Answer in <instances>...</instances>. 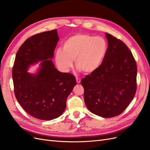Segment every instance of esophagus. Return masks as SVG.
Segmentation results:
<instances>
[{"instance_id":"34e87169","label":"esophagus","mask_w":150,"mask_h":150,"mask_svg":"<svg viewBox=\"0 0 150 150\" xmlns=\"http://www.w3.org/2000/svg\"><path fill=\"white\" fill-rule=\"evenodd\" d=\"M76 83H80L81 82V80H80V79L77 78V77L76 78Z\"/></svg>"}]
</instances>
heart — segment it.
<instances>
[{"label":"heart","mask_w":150,"mask_h":150,"mask_svg":"<svg viewBox=\"0 0 150 150\" xmlns=\"http://www.w3.org/2000/svg\"><path fill=\"white\" fill-rule=\"evenodd\" d=\"M108 49V42L103 37L76 34L65 40L63 50L56 51L55 62L61 71L68 72L74 60L76 68L85 74H90L100 67Z\"/></svg>","instance_id":"heart-1"}]
</instances>
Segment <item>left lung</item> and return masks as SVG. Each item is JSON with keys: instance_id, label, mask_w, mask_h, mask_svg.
Segmentation results:
<instances>
[{"instance_id": "left-lung-1", "label": "left lung", "mask_w": 150, "mask_h": 150, "mask_svg": "<svg viewBox=\"0 0 150 150\" xmlns=\"http://www.w3.org/2000/svg\"><path fill=\"white\" fill-rule=\"evenodd\" d=\"M108 49L98 69L81 80L84 101L89 111L102 117L121 114L136 91L137 66L124 42L105 33Z\"/></svg>"}]
</instances>
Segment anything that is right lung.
I'll use <instances>...</instances> for the list:
<instances>
[{
	"mask_svg": "<svg viewBox=\"0 0 150 150\" xmlns=\"http://www.w3.org/2000/svg\"><path fill=\"white\" fill-rule=\"evenodd\" d=\"M58 40L57 29L30 37L17 52L12 69L19 104L29 115L41 120L60 116L76 84L74 75L58 71L51 59ZM39 62L36 73L28 72L30 66Z\"/></svg>",
	"mask_w": 150,
	"mask_h": 150,
	"instance_id": "1",
	"label": "right lung"
}]
</instances>
